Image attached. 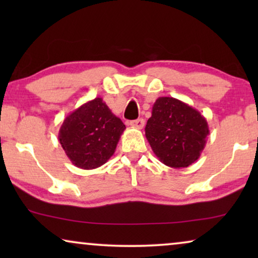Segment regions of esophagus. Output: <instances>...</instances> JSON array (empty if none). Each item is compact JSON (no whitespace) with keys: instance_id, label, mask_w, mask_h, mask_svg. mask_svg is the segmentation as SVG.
I'll return each instance as SVG.
<instances>
[{"instance_id":"34e87169","label":"esophagus","mask_w":258,"mask_h":258,"mask_svg":"<svg viewBox=\"0 0 258 258\" xmlns=\"http://www.w3.org/2000/svg\"><path fill=\"white\" fill-rule=\"evenodd\" d=\"M130 125H132L133 128L142 129L144 126V119L143 118H137V119H135V121L130 122Z\"/></svg>"}]
</instances>
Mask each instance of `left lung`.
Returning <instances> with one entry per match:
<instances>
[{
  "label": "left lung",
  "instance_id": "obj_1",
  "mask_svg": "<svg viewBox=\"0 0 258 258\" xmlns=\"http://www.w3.org/2000/svg\"><path fill=\"white\" fill-rule=\"evenodd\" d=\"M209 135L199 110L174 97H158L146 125V137L162 163L181 169L201 156Z\"/></svg>",
  "mask_w": 258,
  "mask_h": 258
}]
</instances>
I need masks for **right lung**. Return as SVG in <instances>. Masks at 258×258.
<instances>
[{"label": "right lung", "instance_id": "right-lung-1", "mask_svg": "<svg viewBox=\"0 0 258 258\" xmlns=\"http://www.w3.org/2000/svg\"><path fill=\"white\" fill-rule=\"evenodd\" d=\"M124 129L121 118L96 97L67 116L58 141L74 165L90 170L103 165L114 155Z\"/></svg>", "mask_w": 258, "mask_h": 258}]
</instances>
